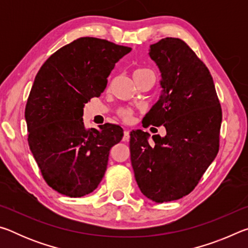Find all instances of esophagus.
Instances as JSON below:
<instances>
[{
	"mask_svg": "<svg viewBox=\"0 0 248 248\" xmlns=\"http://www.w3.org/2000/svg\"><path fill=\"white\" fill-rule=\"evenodd\" d=\"M130 139V131L129 130H124V137H123V141H129Z\"/></svg>",
	"mask_w": 248,
	"mask_h": 248,
	"instance_id": "obj_1",
	"label": "esophagus"
}]
</instances>
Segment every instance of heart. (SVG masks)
<instances>
[{"label": "heart", "instance_id": "b5f03b06", "mask_svg": "<svg viewBox=\"0 0 248 248\" xmlns=\"http://www.w3.org/2000/svg\"><path fill=\"white\" fill-rule=\"evenodd\" d=\"M143 73H153L152 71L149 70V69H144V68H141V69H137L136 71L133 72V77L134 75H139V74H143ZM118 116L120 117L121 119L124 121H130L132 119V116H133V111L131 109L129 108H120L118 110Z\"/></svg>", "mask_w": 248, "mask_h": 248}]
</instances>
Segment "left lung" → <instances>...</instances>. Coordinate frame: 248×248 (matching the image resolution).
Segmentation results:
<instances>
[{
    "mask_svg": "<svg viewBox=\"0 0 248 248\" xmlns=\"http://www.w3.org/2000/svg\"><path fill=\"white\" fill-rule=\"evenodd\" d=\"M150 57L162 73L163 94L142 124L164 125L166 136L136 130L130 155L137 184L155 202L177 200L195 189L220 146L222 109L205 64L179 38L151 45Z\"/></svg>",
    "mask_w": 248,
    "mask_h": 248,
    "instance_id": "1",
    "label": "left lung"
}]
</instances>
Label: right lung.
<instances>
[{
	"instance_id": "right-lung-1",
	"label": "right lung",
	"mask_w": 248,
	"mask_h": 248,
	"mask_svg": "<svg viewBox=\"0 0 248 248\" xmlns=\"http://www.w3.org/2000/svg\"><path fill=\"white\" fill-rule=\"evenodd\" d=\"M130 51L82 37L51 54L37 73L25 108L27 140L45 182L59 194L78 198L102 182L109 151L124 132L111 124L85 128L83 108L99 97L115 64Z\"/></svg>"
}]
</instances>
